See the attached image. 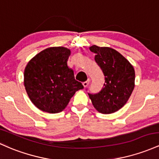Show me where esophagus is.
<instances>
[{"instance_id":"1","label":"esophagus","mask_w":159,"mask_h":159,"mask_svg":"<svg viewBox=\"0 0 159 159\" xmlns=\"http://www.w3.org/2000/svg\"><path fill=\"white\" fill-rule=\"evenodd\" d=\"M89 83H90V80H89V79L88 80H86V81H85V82H83V86H84V87L88 86V85L89 84Z\"/></svg>"}]
</instances>
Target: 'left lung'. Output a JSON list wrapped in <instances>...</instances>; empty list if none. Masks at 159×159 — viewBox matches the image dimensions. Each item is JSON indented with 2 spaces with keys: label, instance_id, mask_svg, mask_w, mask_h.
I'll return each instance as SVG.
<instances>
[{
  "label": "left lung",
  "instance_id": "8db88e82",
  "mask_svg": "<svg viewBox=\"0 0 159 159\" xmlns=\"http://www.w3.org/2000/svg\"><path fill=\"white\" fill-rule=\"evenodd\" d=\"M94 60L105 76L104 86L98 94H89L94 107L103 114L118 111L127 103L134 88V67L122 54L110 47L93 45Z\"/></svg>",
  "mask_w": 159,
  "mask_h": 159
}]
</instances>
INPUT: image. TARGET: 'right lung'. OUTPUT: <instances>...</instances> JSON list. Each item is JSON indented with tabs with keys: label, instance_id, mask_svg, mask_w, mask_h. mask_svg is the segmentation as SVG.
Listing matches in <instances>:
<instances>
[{
	"label": "right lung",
	"instance_id": "add662e5",
	"mask_svg": "<svg viewBox=\"0 0 159 159\" xmlns=\"http://www.w3.org/2000/svg\"><path fill=\"white\" fill-rule=\"evenodd\" d=\"M70 50L63 46L41 51L27 64L24 85L31 102L49 113L63 111L76 91L83 89L67 61Z\"/></svg>",
	"mask_w": 159,
	"mask_h": 159
}]
</instances>
